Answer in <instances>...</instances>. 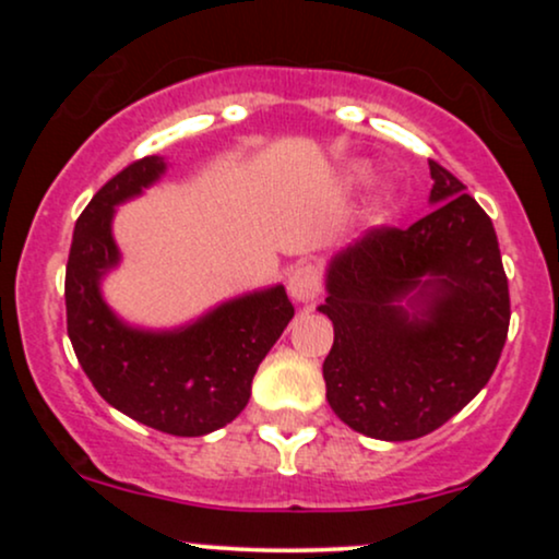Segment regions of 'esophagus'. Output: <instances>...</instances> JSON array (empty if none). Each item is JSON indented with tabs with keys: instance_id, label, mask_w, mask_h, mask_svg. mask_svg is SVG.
Instances as JSON below:
<instances>
[{
	"instance_id": "1",
	"label": "esophagus",
	"mask_w": 559,
	"mask_h": 559,
	"mask_svg": "<svg viewBox=\"0 0 559 559\" xmlns=\"http://www.w3.org/2000/svg\"><path fill=\"white\" fill-rule=\"evenodd\" d=\"M320 286H323L320 271L316 265H310V262H301V265L294 267L286 281L288 297L294 301H312L320 294Z\"/></svg>"
}]
</instances>
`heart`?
Returning <instances> with one entry per match:
<instances>
[{"mask_svg": "<svg viewBox=\"0 0 559 559\" xmlns=\"http://www.w3.org/2000/svg\"><path fill=\"white\" fill-rule=\"evenodd\" d=\"M365 178H368V170H365V165H352V168H346V173H344V183L346 186H362ZM391 202H394V186L381 183V186H378V191H376L373 210H376V213H381V210H386Z\"/></svg>", "mask_w": 559, "mask_h": 559, "instance_id": "obj_1", "label": "heart"}]
</instances>
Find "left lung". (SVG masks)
Returning <instances> with one entry per match:
<instances>
[{
  "label": "left lung",
  "mask_w": 559,
  "mask_h": 559,
  "mask_svg": "<svg viewBox=\"0 0 559 559\" xmlns=\"http://www.w3.org/2000/svg\"><path fill=\"white\" fill-rule=\"evenodd\" d=\"M428 168L431 213L342 249L318 307L333 323L325 400L381 441L420 439L457 415L489 383L510 325L491 217L447 168Z\"/></svg>",
  "instance_id": "1"
}]
</instances>
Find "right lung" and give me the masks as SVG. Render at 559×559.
I'll return each mask as SVG.
<instances>
[{"label": "right lung", "instance_id": "1", "mask_svg": "<svg viewBox=\"0 0 559 559\" xmlns=\"http://www.w3.org/2000/svg\"><path fill=\"white\" fill-rule=\"evenodd\" d=\"M165 170L159 155L136 159L81 213L66 271L68 336L107 404L163 433L204 436L247 407L252 378L294 307L286 288L275 284L221 301L178 329H141L115 316L102 297V281L120 265L115 207L144 194Z\"/></svg>", "mask_w": 559, "mask_h": 559}]
</instances>
